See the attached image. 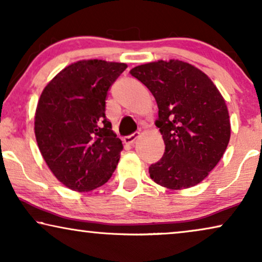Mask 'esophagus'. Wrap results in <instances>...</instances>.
<instances>
[{
  "label": "esophagus",
  "mask_w": 262,
  "mask_h": 262,
  "mask_svg": "<svg viewBox=\"0 0 262 262\" xmlns=\"http://www.w3.org/2000/svg\"><path fill=\"white\" fill-rule=\"evenodd\" d=\"M139 137V132H135V134H132L130 136H126V137H124V143L125 144H128V145H132L135 143L136 139Z\"/></svg>",
  "instance_id": "1"
}]
</instances>
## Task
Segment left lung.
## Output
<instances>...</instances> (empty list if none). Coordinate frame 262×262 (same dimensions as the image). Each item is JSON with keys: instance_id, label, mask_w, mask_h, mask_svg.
<instances>
[{"instance_id": "obj_1", "label": "left lung", "mask_w": 262, "mask_h": 262, "mask_svg": "<svg viewBox=\"0 0 262 262\" xmlns=\"http://www.w3.org/2000/svg\"><path fill=\"white\" fill-rule=\"evenodd\" d=\"M159 107L164 154L149 167L150 178L169 189L198 185L216 167L230 139L223 96L206 74L182 60H157L131 69Z\"/></svg>"}]
</instances>
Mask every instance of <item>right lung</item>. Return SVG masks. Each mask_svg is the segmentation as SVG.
Wrapping results in <instances>:
<instances>
[{"mask_svg":"<svg viewBox=\"0 0 262 262\" xmlns=\"http://www.w3.org/2000/svg\"><path fill=\"white\" fill-rule=\"evenodd\" d=\"M125 63L78 60L42 91L34 117L37 143L53 175L68 188L89 192L116 170L123 144L106 118L107 92Z\"/></svg>","mask_w":262,"mask_h":262,"instance_id":"1","label":"right lung"}]
</instances>
